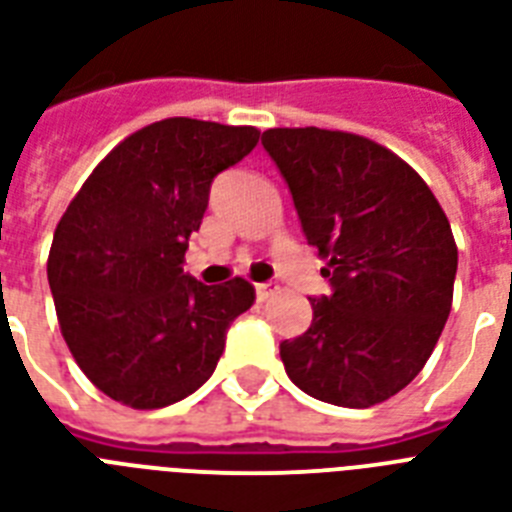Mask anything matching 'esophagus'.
<instances>
[{
    "mask_svg": "<svg viewBox=\"0 0 512 512\" xmlns=\"http://www.w3.org/2000/svg\"><path fill=\"white\" fill-rule=\"evenodd\" d=\"M255 292H257V299H260V302H265V299H268L270 294L276 292V286H273V284H257Z\"/></svg>",
    "mask_w": 512,
    "mask_h": 512,
    "instance_id": "34e87169",
    "label": "esophagus"
}]
</instances>
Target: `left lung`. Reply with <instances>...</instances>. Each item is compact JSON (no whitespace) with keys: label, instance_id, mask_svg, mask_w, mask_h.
<instances>
[{"label":"left lung","instance_id":"8db88e82","mask_svg":"<svg viewBox=\"0 0 512 512\" xmlns=\"http://www.w3.org/2000/svg\"><path fill=\"white\" fill-rule=\"evenodd\" d=\"M263 147L286 178L331 294L281 342L305 394L371 407L413 381L452 307L458 244L434 191L378 141L326 128H268Z\"/></svg>","mask_w":512,"mask_h":512}]
</instances>
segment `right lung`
I'll return each mask as SVG.
<instances>
[{"mask_svg": "<svg viewBox=\"0 0 512 512\" xmlns=\"http://www.w3.org/2000/svg\"><path fill=\"white\" fill-rule=\"evenodd\" d=\"M257 139L255 126L149 123L91 170L54 228L47 278L62 339L110 400L157 410L197 392L255 302L244 278H191L184 255L213 178Z\"/></svg>", "mask_w": 512, "mask_h": 512, "instance_id": "1", "label": "right lung"}]
</instances>
